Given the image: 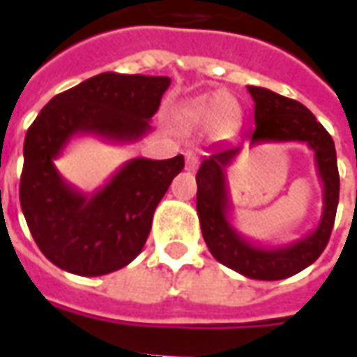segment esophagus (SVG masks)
<instances>
[{
    "instance_id": "esophagus-1",
    "label": "esophagus",
    "mask_w": 357,
    "mask_h": 357,
    "mask_svg": "<svg viewBox=\"0 0 357 357\" xmlns=\"http://www.w3.org/2000/svg\"><path fill=\"white\" fill-rule=\"evenodd\" d=\"M196 167H198V157H196L192 151H187V153H185V168H187L189 172H192V170H196Z\"/></svg>"
}]
</instances>
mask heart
Here are the masks:
<instances>
[{
    "instance_id": "1",
    "label": "heart",
    "mask_w": 357,
    "mask_h": 357,
    "mask_svg": "<svg viewBox=\"0 0 357 357\" xmlns=\"http://www.w3.org/2000/svg\"><path fill=\"white\" fill-rule=\"evenodd\" d=\"M179 122L190 129L207 128L213 137L228 139L241 128L243 111L235 98L226 92H213L187 103L179 111Z\"/></svg>"
}]
</instances>
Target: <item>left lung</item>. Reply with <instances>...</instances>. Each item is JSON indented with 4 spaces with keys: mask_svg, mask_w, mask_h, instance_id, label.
I'll return each mask as SVG.
<instances>
[{
    "mask_svg": "<svg viewBox=\"0 0 357 357\" xmlns=\"http://www.w3.org/2000/svg\"><path fill=\"white\" fill-rule=\"evenodd\" d=\"M254 100L255 129L246 139L259 142H305L315 153V167L322 181V215L317 228L285 246L252 243L237 231L231 217L226 168L241 153V144L222 142L209 148L196 174V211L207 248L213 257L231 271L252 280L274 282L304 271L324 252L339 204V172L335 146L326 129L310 109L291 98L263 86H246Z\"/></svg>",
    "mask_w": 357,
    "mask_h": 357,
    "instance_id": "obj_1",
    "label": "left lung"
}]
</instances>
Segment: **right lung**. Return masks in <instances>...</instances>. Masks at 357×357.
I'll return each mask as SVG.
<instances>
[{
  "mask_svg": "<svg viewBox=\"0 0 357 357\" xmlns=\"http://www.w3.org/2000/svg\"><path fill=\"white\" fill-rule=\"evenodd\" d=\"M168 86L165 75L103 72L52 98L27 129L20 204L35 243L59 268L103 276L142 252L157 204L183 170V155L131 159L92 195L70 185L55 159L75 137L140 140Z\"/></svg>",
  "mask_w": 357,
  "mask_h": 357,
  "instance_id": "right-lung-1",
  "label": "right lung"
}]
</instances>
